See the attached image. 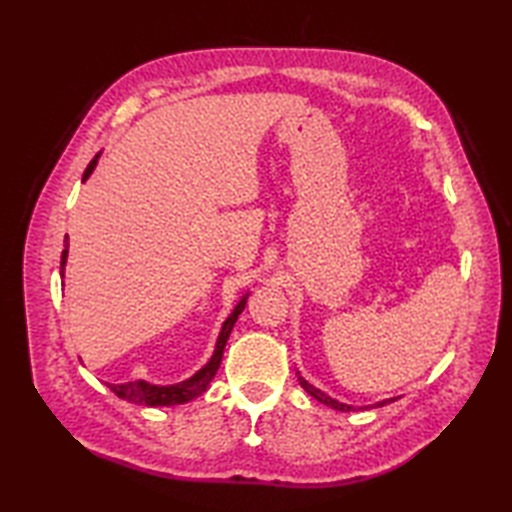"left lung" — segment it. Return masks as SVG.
<instances>
[{"label": "left lung", "mask_w": 512, "mask_h": 512, "mask_svg": "<svg viewBox=\"0 0 512 512\" xmlns=\"http://www.w3.org/2000/svg\"><path fill=\"white\" fill-rule=\"evenodd\" d=\"M297 376H299V385H301L303 389H306L312 398H317L319 402H323V405H328V407H332V409H336V411H356V409L367 411V409H374V407L389 405V402H394V400H396V398H385V400H378V402H374V405H361V407H354V405H347V402H341V400H336V398L328 396V394H325V391H321L319 387H314L312 383H308V380L301 376V372H297Z\"/></svg>", "instance_id": "left-lung-1"}]
</instances>
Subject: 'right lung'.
I'll return each mask as SVG.
<instances>
[{"label": "right lung", "instance_id": "right-lung-1", "mask_svg": "<svg viewBox=\"0 0 512 512\" xmlns=\"http://www.w3.org/2000/svg\"><path fill=\"white\" fill-rule=\"evenodd\" d=\"M101 154H103V151H99V154L92 158L88 169H85V173H83V182L92 176V171L96 169V165H99ZM68 246H70V239H68V235H65V250L61 253V279L65 277V264H68ZM248 295H250V292H244L242 299H239L237 306L233 308V312L228 314L226 321L222 323L220 334H217L215 350H213L211 358L193 376L184 378V380H180V383H173V385H154V383H147V380H132V383L110 385V389L114 391L118 398H123L127 402H136V405H145V407L184 405V402L202 396L206 387L211 385L217 367H220V363H222V354H224V347H226V341H228V334H231L237 317L246 308Z\"/></svg>", "mask_w": 512, "mask_h": 512}]
</instances>
